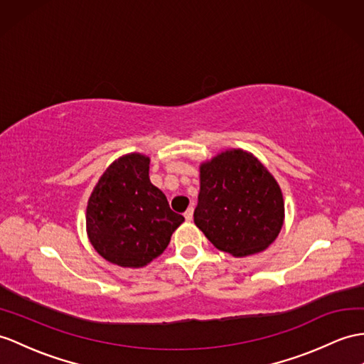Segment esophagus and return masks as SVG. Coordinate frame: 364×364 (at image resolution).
<instances>
[{
    "instance_id": "esophagus-1",
    "label": "esophagus",
    "mask_w": 364,
    "mask_h": 364,
    "mask_svg": "<svg viewBox=\"0 0 364 364\" xmlns=\"http://www.w3.org/2000/svg\"><path fill=\"white\" fill-rule=\"evenodd\" d=\"M183 216H185V219H187V220H191L193 219V207H188V210L183 213Z\"/></svg>"
}]
</instances>
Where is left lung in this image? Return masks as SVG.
Masks as SVG:
<instances>
[{"mask_svg": "<svg viewBox=\"0 0 364 364\" xmlns=\"http://www.w3.org/2000/svg\"><path fill=\"white\" fill-rule=\"evenodd\" d=\"M194 224L218 250L242 258L278 237L284 199L278 182L253 154L227 149L200 165Z\"/></svg>", "mask_w": 364, "mask_h": 364, "instance_id": "1", "label": "left lung"}]
</instances>
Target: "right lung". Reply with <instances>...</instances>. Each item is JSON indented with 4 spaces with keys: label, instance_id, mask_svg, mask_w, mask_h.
Instances as JSON below:
<instances>
[{
    "label": "right lung",
    "instance_id": "add662e5",
    "mask_svg": "<svg viewBox=\"0 0 364 364\" xmlns=\"http://www.w3.org/2000/svg\"><path fill=\"white\" fill-rule=\"evenodd\" d=\"M183 220L149 181V157L140 153L122 156L106 168L86 207L92 247L120 267H144L162 255Z\"/></svg>",
    "mask_w": 364,
    "mask_h": 364
}]
</instances>
